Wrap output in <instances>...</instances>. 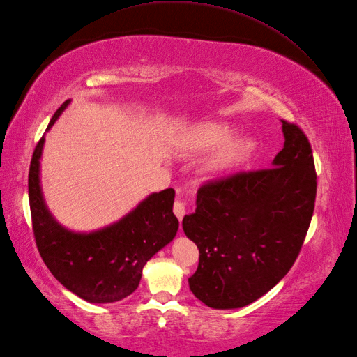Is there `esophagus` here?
I'll list each match as a JSON object with an SVG mask.
<instances>
[{"label": "esophagus", "mask_w": 357, "mask_h": 357, "mask_svg": "<svg viewBox=\"0 0 357 357\" xmlns=\"http://www.w3.org/2000/svg\"><path fill=\"white\" fill-rule=\"evenodd\" d=\"M172 211H174V213H176L177 218L181 221V220H183L185 213H186V207H185V203H183V202H178V199H177V202L174 203Z\"/></svg>", "instance_id": "obj_1"}]
</instances>
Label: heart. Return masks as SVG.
<instances>
[{
    "label": "heart",
    "instance_id": "heart-1",
    "mask_svg": "<svg viewBox=\"0 0 357 357\" xmlns=\"http://www.w3.org/2000/svg\"><path fill=\"white\" fill-rule=\"evenodd\" d=\"M234 130L222 123L197 124L180 139V150L185 154H199L218 149L206 163V169L212 174L227 171L244 162L253 153V141L248 137L231 139Z\"/></svg>",
    "mask_w": 357,
    "mask_h": 357
}]
</instances>
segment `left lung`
Here are the masks:
<instances>
[{"instance_id":"obj_1","label":"left lung","mask_w":357,"mask_h":357,"mask_svg":"<svg viewBox=\"0 0 357 357\" xmlns=\"http://www.w3.org/2000/svg\"><path fill=\"white\" fill-rule=\"evenodd\" d=\"M273 167L206 181L183 218L199 250L189 288L206 306L236 309L279 283L298 257L314 215L317 172L307 136L282 119Z\"/></svg>"}]
</instances>
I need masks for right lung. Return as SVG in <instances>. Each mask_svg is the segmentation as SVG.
Listing matches in <instances>:
<instances>
[{
  "mask_svg": "<svg viewBox=\"0 0 357 357\" xmlns=\"http://www.w3.org/2000/svg\"><path fill=\"white\" fill-rule=\"evenodd\" d=\"M69 100L57 109L47 130ZM45 137L34 149L29 172L31 224L39 255L66 289L89 303H115L133 294L142 268L174 239L178 220L172 213L176 190L151 194L123 220L92 233L62 227L45 206L39 185V159Z\"/></svg>",
  "mask_w": 357,
  "mask_h": 357,
  "instance_id": "right-lung-1",
  "label": "right lung"
}]
</instances>
